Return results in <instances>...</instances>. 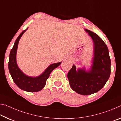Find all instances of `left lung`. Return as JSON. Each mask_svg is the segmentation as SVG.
<instances>
[{
  "mask_svg": "<svg viewBox=\"0 0 121 121\" xmlns=\"http://www.w3.org/2000/svg\"><path fill=\"white\" fill-rule=\"evenodd\" d=\"M91 37L94 46L92 65L89 70L76 69L74 65L67 75L69 84L73 91L82 95H90L101 90L109 79L111 61L108 49L102 39L89 30L85 29Z\"/></svg>",
  "mask_w": 121,
  "mask_h": 121,
  "instance_id": "left-lung-1",
  "label": "left lung"
}]
</instances>
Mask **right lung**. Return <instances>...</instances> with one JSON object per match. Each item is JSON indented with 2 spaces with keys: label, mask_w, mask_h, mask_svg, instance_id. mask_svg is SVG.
I'll return each mask as SVG.
<instances>
[{
  "label": "right lung",
  "mask_w": 121,
  "mask_h": 121,
  "mask_svg": "<svg viewBox=\"0 0 121 121\" xmlns=\"http://www.w3.org/2000/svg\"><path fill=\"white\" fill-rule=\"evenodd\" d=\"M27 29L28 28L22 31L15 40L9 54V69L14 83L20 89L29 92H35L43 89L51 73L58 67L61 62L51 64L42 74L37 77L29 76L22 72L16 62V52L20 38Z\"/></svg>",
  "instance_id": "add662e5"
}]
</instances>
